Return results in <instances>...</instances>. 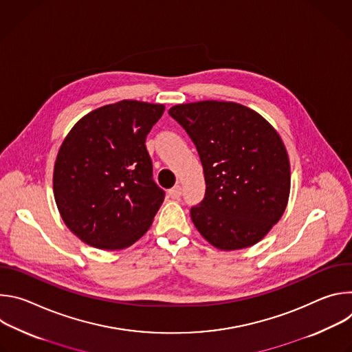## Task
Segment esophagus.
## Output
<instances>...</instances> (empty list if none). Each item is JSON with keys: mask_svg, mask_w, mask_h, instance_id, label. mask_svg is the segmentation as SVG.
I'll use <instances>...</instances> for the list:
<instances>
[{"mask_svg": "<svg viewBox=\"0 0 352 352\" xmlns=\"http://www.w3.org/2000/svg\"><path fill=\"white\" fill-rule=\"evenodd\" d=\"M168 195H170V197H173V199H179L181 195H182V188H181L179 185H177V186H174V188H171V189L168 190Z\"/></svg>", "mask_w": 352, "mask_h": 352, "instance_id": "1", "label": "esophagus"}]
</instances>
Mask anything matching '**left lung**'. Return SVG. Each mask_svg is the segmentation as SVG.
<instances>
[{
    "label": "left lung",
    "instance_id": "left-lung-1",
    "mask_svg": "<svg viewBox=\"0 0 352 352\" xmlns=\"http://www.w3.org/2000/svg\"><path fill=\"white\" fill-rule=\"evenodd\" d=\"M168 114L186 131L204 166L206 192L190 219L213 246L235 250L259 242L281 219L291 173L277 131L232 102L178 104Z\"/></svg>",
    "mask_w": 352,
    "mask_h": 352
}]
</instances>
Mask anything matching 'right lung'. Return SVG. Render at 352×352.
I'll use <instances>...</instances> for the list:
<instances>
[{
    "label": "right lung",
    "instance_id": "right-lung-1",
    "mask_svg": "<svg viewBox=\"0 0 352 352\" xmlns=\"http://www.w3.org/2000/svg\"><path fill=\"white\" fill-rule=\"evenodd\" d=\"M164 109L122 100L80 118L64 139L54 197L64 223L85 243L124 249L152 226L164 190L153 181L144 142Z\"/></svg>",
    "mask_w": 352,
    "mask_h": 352
}]
</instances>
